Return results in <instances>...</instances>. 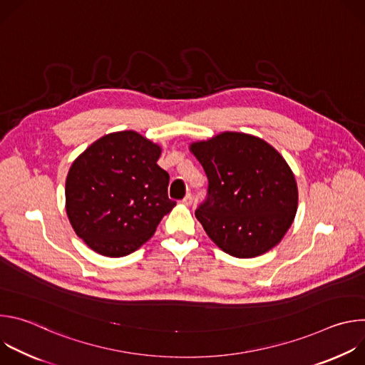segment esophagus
<instances>
[{
	"label": "esophagus",
	"instance_id": "esophagus-1",
	"mask_svg": "<svg viewBox=\"0 0 365 365\" xmlns=\"http://www.w3.org/2000/svg\"><path fill=\"white\" fill-rule=\"evenodd\" d=\"M192 202H193V196H192V193H187V195L182 199V203H183V205H186V206H190V205H192Z\"/></svg>",
	"mask_w": 365,
	"mask_h": 365
}]
</instances>
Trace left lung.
I'll return each mask as SVG.
<instances>
[{
	"label": "left lung",
	"mask_w": 365,
	"mask_h": 365,
	"mask_svg": "<svg viewBox=\"0 0 365 365\" xmlns=\"http://www.w3.org/2000/svg\"><path fill=\"white\" fill-rule=\"evenodd\" d=\"M190 150L207 178L195 215L210 238L238 258L277 245L297 210L296 180L280 153L242 133H222Z\"/></svg>",
	"instance_id": "left-lung-1"
}]
</instances>
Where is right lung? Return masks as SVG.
Listing matches in <instances>:
<instances>
[{"mask_svg":"<svg viewBox=\"0 0 365 365\" xmlns=\"http://www.w3.org/2000/svg\"><path fill=\"white\" fill-rule=\"evenodd\" d=\"M162 148L135 131L103 135L71 166L66 212L98 254L124 257L141 247L176 205L168 196Z\"/></svg>","mask_w":365,"mask_h":365,"instance_id":"obj_1","label":"right lung"}]
</instances>
